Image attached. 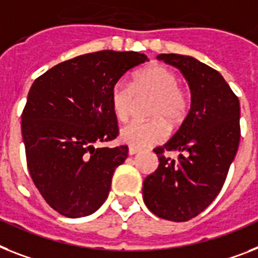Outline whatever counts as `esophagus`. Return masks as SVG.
<instances>
[{"label":"esophagus","instance_id":"34e87169","mask_svg":"<svg viewBox=\"0 0 258 258\" xmlns=\"http://www.w3.org/2000/svg\"><path fill=\"white\" fill-rule=\"evenodd\" d=\"M138 152H140V149H137V148H129V154H131V155L137 154Z\"/></svg>","mask_w":258,"mask_h":258}]
</instances>
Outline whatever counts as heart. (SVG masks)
<instances>
[{
	"mask_svg": "<svg viewBox=\"0 0 258 258\" xmlns=\"http://www.w3.org/2000/svg\"><path fill=\"white\" fill-rule=\"evenodd\" d=\"M175 72L162 64H152L137 72L131 84L118 82L110 89V108L118 121L132 116L137 97L153 96L149 121H133L120 132L121 141L131 148H146L165 141L171 126L179 125L187 116L190 100L179 86Z\"/></svg>",
	"mask_w": 258,
	"mask_h": 258,
	"instance_id": "1",
	"label": "heart"
}]
</instances>
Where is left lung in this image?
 Listing matches in <instances>:
<instances>
[{"label": "left lung", "mask_w": 258, "mask_h": 258, "mask_svg": "<svg viewBox=\"0 0 258 258\" xmlns=\"http://www.w3.org/2000/svg\"><path fill=\"white\" fill-rule=\"evenodd\" d=\"M182 72L191 89L190 112L174 136L154 153L158 169L146 176L142 195L158 218L187 221L210 206L224 184L240 142V103L216 70L192 56H157ZM178 150V161L165 157Z\"/></svg>", "instance_id": "obj_1"}]
</instances>
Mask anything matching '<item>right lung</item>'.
<instances>
[{
	"label": "right lung",
	"mask_w": 258,
	"mask_h": 258,
	"mask_svg": "<svg viewBox=\"0 0 258 258\" xmlns=\"http://www.w3.org/2000/svg\"><path fill=\"white\" fill-rule=\"evenodd\" d=\"M145 61L134 51H97L59 63L30 88L22 112L27 169L63 216H88L106 201L114 170L127 157V146H100L118 134L110 89Z\"/></svg>",
	"instance_id": "add662e5"
}]
</instances>
